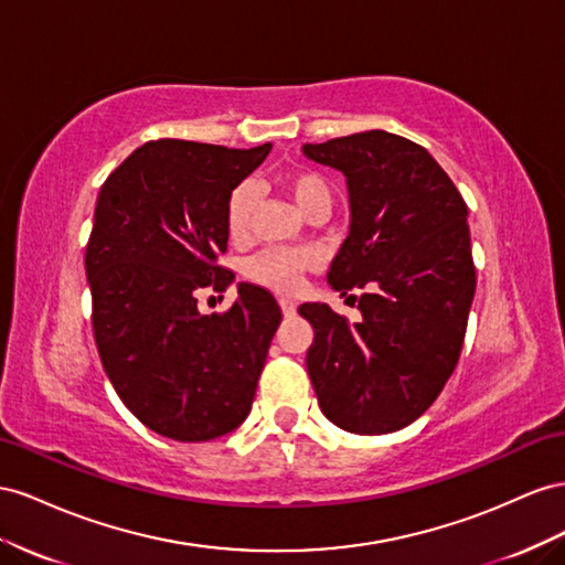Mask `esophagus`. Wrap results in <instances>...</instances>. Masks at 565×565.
<instances>
[{"label":"esophagus","instance_id":"esophagus-1","mask_svg":"<svg viewBox=\"0 0 565 565\" xmlns=\"http://www.w3.org/2000/svg\"><path fill=\"white\" fill-rule=\"evenodd\" d=\"M279 305H281V312H284V317H294L296 315V302L294 300H286V298H281L279 300Z\"/></svg>","mask_w":565,"mask_h":565}]
</instances>
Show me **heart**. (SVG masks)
Wrapping results in <instances>:
<instances>
[{"mask_svg":"<svg viewBox=\"0 0 565 565\" xmlns=\"http://www.w3.org/2000/svg\"><path fill=\"white\" fill-rule=\"evenodd\" d=\"M279 182L288 191V196H291L294 203L300 207L302 215L312 213L315 207H331V186L317 170H286L281 172ZM255 207L257 186L250 180L238 182L230 191L227 205H224V224H227V234L234 241L248 238ZM315 265V255L308 250L269 248L250 257L246 265V277L265 288H271V291L277 294H294L302 281V274L310 271Z\"/></svg>","mask_w":565,"mask_h":565,"instance_id":"b5f03b06","label":"heart"}]
</instances>
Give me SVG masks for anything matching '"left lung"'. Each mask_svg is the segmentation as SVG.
Wrapping results in <instances>:
<instances>
[{
    "label": "left lung",
    "mask_w": 565,
    "mask_h": 565,
    "mask_svg": "<svg viewBox=\"0 0 565 565\" xmlns=\"http://www.w3.org/2000/svg\"><path fill=\"white\" fill-rule=\"evenodd\" d=\"M315 163L341 170L350 234L329 284L362 287L358 324L327 302H305L315 341L308 374L338 428L383 435L409 426L445 388L459 362L476 294L469 207L418 143L383 130L305 143Z\"/></svg>",
    "instance_id": "8db88e82"
}]
</instances>
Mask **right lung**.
<instances>
[{"label": "right lung", "instance_id": "right-lung-1", "mask_svg": "<svg viewBox=\"0 0 565 565\" xmlns=\"http://www.w3.org/2000/svg\"><path fill=\"white\" fill-rule=\"evenodd\" d=\"M269 151L147 141L96 199L85 253L96 348L125 407L166 438L215 440L250 412L279 305L238 284L227 312L201 315L199 294L234 281L217 263L230 238L224 205Z\"/></svg>", "mask_w": 565, "mask_h": 565}]
</instances>
